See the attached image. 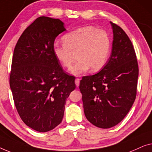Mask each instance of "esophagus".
I'll return each mask as SVG.
<instances>
[{
  "label": "esophagus",
  "mask_w": 152,
  "mask_h": 152,
  "mask_svg": "<svg viewBox=\"0 0 152 152\" xmlns=\"http://www.w3.org/2000/svg\"><path fill=\"white\" fill-rule=\"evenodd\" d=\"M75 84L76 85V87H78L79 86V84H80V79H79V78H76Z\"/></svg>",
  "instance_id": "34e87169"
}]
</instances>
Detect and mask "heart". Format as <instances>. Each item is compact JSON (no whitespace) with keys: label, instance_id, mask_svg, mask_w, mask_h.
Returning a JSON list of instances; mask_svg holds the SVG:
<instances>
[{"label":"heart","instance_id":"b5f03b06","mask_svg":"<svg viewBox=\"0 0 152 152\" xmlns=\"http://www.w3.org/2000/svg\"><path fill=\"white\" fill-rule=\"evenodd\" d=\"M63 43L56 42L53 53L58 62L69 67L77 54L78 61L69 69L75 76L80 75L91 68L98 71L105 65L111 51V39L105 30L93 26L80 27L65 34Z\"/></svg>","mask_w":152,"mask_h":152}]
</instances>
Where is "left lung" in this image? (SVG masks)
<instances>
[{
	"instance_id": "1",
	"label": "left lung",
	"mask_w": 152,
	"mask_h": 152,
	"mask_svg": "<svg viewBox=\"0 0 152 152\" xmlns=\"http://www.w3.org/2000/svg\"><path fill=\"white\" fill-rule=\"evenodd\" d=\"M113 30L112 53L98 73L80 80L84 113L96 127L108 129L118 124L133 105L136 96L138 66L131 40L118 25Z\"/></svg>"
}]
</instances>
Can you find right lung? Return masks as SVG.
Wrapping results in <instances>:
<instances>
[{
    "mask_svg": "<svg viewBox=\"0 0 152 152\" xmlns=\"http://www.w3.org/2000/svg\"><path fill=\"white\" fill-rule=\"evenodd\" d=\"M66 31L59 19L41 16L19 38L13 54L10 84L19 116L31 129L50 131L61 123L65 104L76 88L53 53L56 38Z\"/></svg>",
    "mask_w": 152,
    "mask_h": 152,
    "instance_id": "add662e5",
    "label": "right lung"
}]
</instances>
